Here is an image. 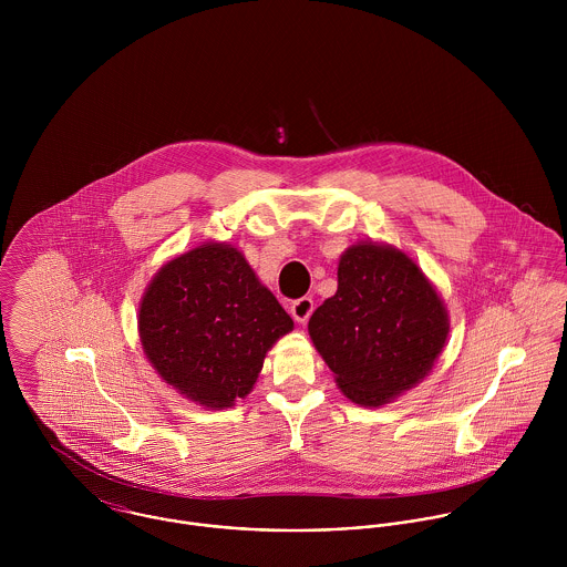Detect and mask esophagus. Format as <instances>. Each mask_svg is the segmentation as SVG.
<instances>
[{"label": "esophagus", "mask_w": 567, "mask_h": 567, "mask_svg": "<svg viewBox=\"0 0 567 567\" xmlns=\"http://www.w3.org/2000/svg\"><path fill=\"white\" fill-rule=\"evenodd\" d=\"M315 312V301L310 297H301L297 299L292 306H290V315L297 323H308V319L312 317Z\"/></svg>", "instance_id": "34e87169"}]
</instances>
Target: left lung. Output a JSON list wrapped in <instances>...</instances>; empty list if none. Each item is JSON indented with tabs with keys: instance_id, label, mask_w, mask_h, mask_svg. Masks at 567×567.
Returning <instances> with one entry per match:
<instances>
[{
	"instance_id": "obj_1",
	"label": "left lung",
	"mask_w": 567,
	"mask_h": 567,
	"mask_svg": "<svg viewBox=\"0 0 567 567\" xmlns=\"http://www.w3.org/2000/svg\"><path fill=\"white\" fill-rule=\"evenodd\" d=\"M308 331L342 395L380 408L432 371L450 336V315L412 257L369 240L340 255L338 290L317 308Z\"/></svg>"
}]
</instances>
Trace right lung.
Returning <instances> with one entry per match:
<instances>
[{
    "instance_id": "1",
    "label": "right lung",
    "mask_w": 567,
    "mask_h": 567,
    "mask_svg": "<svg viewBox=\"0 0 567 567\" xmlns=\"http://www.w3.org/2000/svg\"><path fill=\"white\" fill-rule=\"evenodd\" d=\"M140 342L167 386L225 410L244 400L272 344L295 329L234 244H198L165 261L140 301Z\"/></svg>"
}]
</instances>
